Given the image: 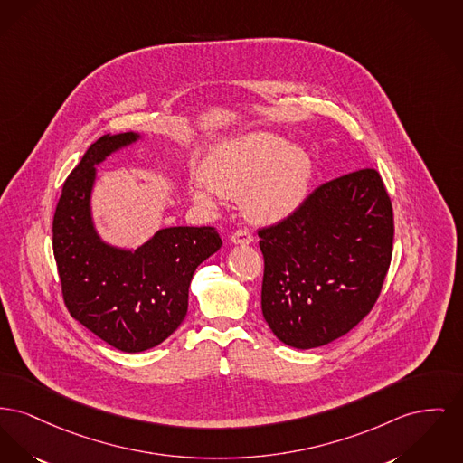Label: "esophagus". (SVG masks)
<instances>
[{"label":"esophagus","mask_w":463,"mask_h":463,"mask_svg":"<svg viewBox=\"0 0 463 463\" xmlns=\"http://www.w3.org/2000/svg\"><path fill=\"white\" fill-rule=\"evenodd\" d=\"M231 241L236 243V245H250L253 241V234L246 229H238L232 236H231Z\"/></svg>","instance_id":"esophagus-1"}]
</instances>
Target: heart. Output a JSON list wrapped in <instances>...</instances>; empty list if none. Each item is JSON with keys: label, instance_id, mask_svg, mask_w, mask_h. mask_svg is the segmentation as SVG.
<instances>
[{"label": "heart", "instance_id": "b5f03b06", "mask_svg": "<svg viewBox=\"0 0 463 463\" xmlns=\"http://www.w3.org/2000/svg\"><path fill=\"white\" fill-rule=\"evenodd\" d=\"M311 157L285 137L253 133L218 146L203 167L206 185H192V199L204 206L222 197H243L246 215L262 223L290 217L307 197Z\"/></svg>", "mask_w": 463, "mask_h": 463}]
</instances>
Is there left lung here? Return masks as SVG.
I'll return each instance as SVG.
<instances>
[{
    "label": "left lung",
    "instance_id": "1",
    "mask_svg": "<svg viewBox=\"0 0 463 463\" xmlns=\"http://www.w3.org/2000/svg\"><path fill=\"white\" fill-rule=\"evenodd\" d=\"M262 315L288 346L309 350L350 332L376 304L393 251V210L380 173L356 169L259 229Z\"/></svg>",
    "mask_w": 463,
    "mask_h": 463
}]
</instances>
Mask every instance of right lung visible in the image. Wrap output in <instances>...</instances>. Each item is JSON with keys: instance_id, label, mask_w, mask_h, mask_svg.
Listing matches in <instances>:
<instances>
[{"instance_id": "add662e5", "label": "right lung", "mask_w": 463, "mask_h": 463, "mask_svg": "<svg viewBox=\"0 0 463 463\" xmlns=\"http://www.w3.org/2000/svg\"><path fill=\"white\" fill-rule=\"evenodd\" d=\"M101 137L62 185L52 248L70 315L109 346L137 354L161 345L184 322L195 268L222 246L213 227H167L133 250L107 245L94 231L90 192L96 164L137 141Z\"/></svg>"}]
</instances>
